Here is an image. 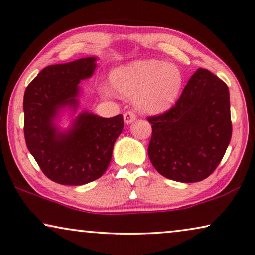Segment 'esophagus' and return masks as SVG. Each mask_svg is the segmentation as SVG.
I'll return each instance as SVG.
<instances>
[{"mask_svg":"<svg viewBox=\"0 0 255 255\" xmlns=\"http://www.w3.org/2000/svg\"><path fill=\"white\" fill-rule=\"evenodd\" d=\"M136 118H137V115L135 112H132V110H128V112L124 114V120L126 124L132 123Z\"/></svg>","mask_w":255,"mask_h":255,"instance_id":"34e87169","label":"esophagus"}]
</instances>
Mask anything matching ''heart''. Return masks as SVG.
Segmentation results:
<instances>
[{"mask_svg": "<svg viewBox=\"0 0 255 255\" xmlns=\"http://www.w3.org/2000/svg\"><path fill=\"white\" fill-rule=\"evenodd\" d=\"M113 85L124 96H136L137 107L146 113L167 110L178 98L184 78L174 64L159 60H137L113 72ZM103 94L112 90L103 87Z\"/></svg>", "mask_w": 255, "mask_h": 255, "instance_id": "b5f03b06", "label": "heart"}]
</instances>
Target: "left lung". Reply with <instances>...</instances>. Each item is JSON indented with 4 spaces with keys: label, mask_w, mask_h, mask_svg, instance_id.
I'll use <instances>...</instances> for the list:
<instances>
[{
    "label": "left lung",
    "mask_w": 255,
    "mask_h": 255,
    "mask_svg": "<svg viewBox=\"0 0 255 255\" xmlns=\"http://www.w3.org/2000/svg\"><path fill=\"white\" fill-rule=\"evenodd\" d=\"M147 119L148 156L157 172L176 182H201L219 166L232 137L229 88L198 69L173 107Z\"/></svg>",
    "instance_id": "8db88e82"
}]
</instances>
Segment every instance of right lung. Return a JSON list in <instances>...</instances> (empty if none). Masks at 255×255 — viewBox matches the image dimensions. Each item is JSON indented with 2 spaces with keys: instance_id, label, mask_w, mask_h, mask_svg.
Masks as SVG:
<instances>
[{
  "instance_id": "1",
  "label": "right lung",
  "mask_w": 255,
  "mask_h": 255,
  "mask_svg": "<svg viewBox=\"0 0 255 255\" xmlns=\"http://www.w3.org/2000/svg\"><path fill=\"white\" fill-rule=\"evenodd\" d=\"M95 61L90 57L45 67L24 92L27 149L43 174L61 185H83L103 176L124 128L123 115L103 118L82 113L66 133L59 132L52 123L60 107L69 105L76 109L78 85L94 73Z\"/></svg>"
}]
</instances>
